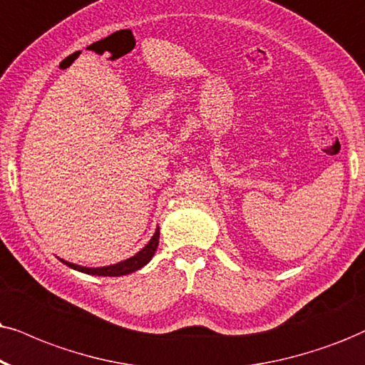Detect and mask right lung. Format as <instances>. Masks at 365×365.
Here are the masks:
<instances>
[{"label": "right lung", "instance_id": "obj_1", "mask_svg": "<svg viewBox=\"0 0 365 365\" xmlns=\"http://www.w3.org/2000/svg\"><path fill=\"white\" fill-rule=\"evenodd\" d=\"M160 242V227H156L153 237L150 239L148 244L138 251L135 256L128 257V259L119 261L116 264H110V266H101V267H87V266H81V264H73V262H68L66 259H60L63 264H67L72 269L81 271V273L86 274H92V276H124L129 273H135V271L141 269L143 266H146L151 261V257L155 256L156 247H158Z\"/></svg>", "mask_w": 365, "mask_h": 365}]
</instances>
